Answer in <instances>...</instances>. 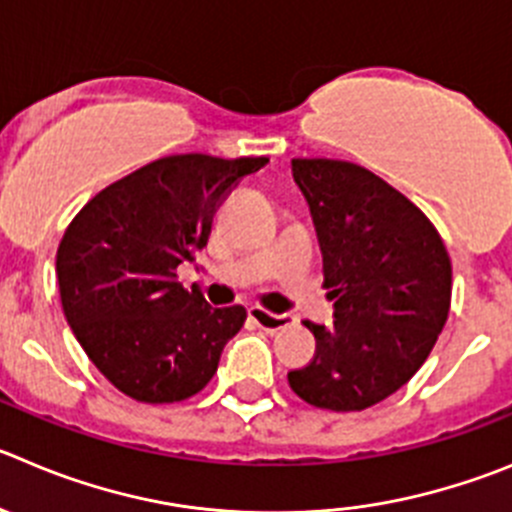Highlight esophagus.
<instances>
[{
    "instance_id": "obj_1",
    "label": "esophagus",
    "mask_w": 512,
    "mask_h": 512,
    "mask_svg": "<svg viewBox=\"0 0 512 512\" xmlns=\"http://www.w3.org/2000/svg\"><path fill=\"white\" fill-rule=\"evenodd\" d=\"M247 313H250V321L255 323L257 328H262V331H280V328L293 323V318H290L288 313H270V310L260 308V305H252Z\"/></svg>"
}]
</instances>
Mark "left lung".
<instances>
[{"label":"left lung","instance_id":"obj_1","mask_svg":"<svg viewBox=\"0 0 512 512\" xmlns=\"http://www.w3.org/2000/svg\"><path fill=\"white\" fill-rule=\"evenodd\" d=\"M323 252L333 323L313 331L315 358L290 371L313 407L361 412L407 384L442 333L452 265L442 237L401 191L348 161L293 159Z\"/></svg>","mask_w":512,"mask_h":512}]
</instances>
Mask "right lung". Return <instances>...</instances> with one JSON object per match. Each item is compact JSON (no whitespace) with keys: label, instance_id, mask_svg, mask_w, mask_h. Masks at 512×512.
<instances>
[{"label":"right lung","instance_id":"right-lung-1","mask_svg":"<svg viewBox=\"0 0 512 512\" xmlns=\"http://www.w3.org/2000/svg\"><path fill=\"white\" fill-rule=\"evenodd\" d=\"M267 164L204 154L166 156L105 186L65 229L57 285L75 338L116 389L169 404L209 384L224 343L245 326L242 305L214 308L176 280L197 262L217 204Z\"/></svg>","mask_w":512,"mask_h":512}]
</instances>
